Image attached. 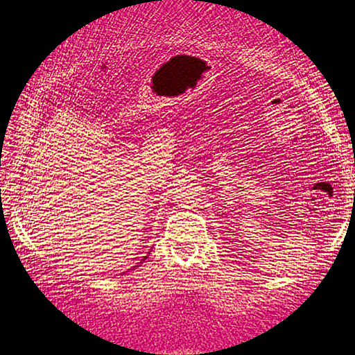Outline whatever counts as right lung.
<instances>
[{
  "label": "right lung",
  "instance_id": "right-lung-1",
  "mask_svg": "<svg viewBox=\"0 0 355 355\" xmlns=\"http://www.w3.org/2000/svg\"><path fill=\"white\" fill-rule=\"evenodd\" d=\"M144 259H146V257H144ZM144 259H143V261H144ZM137 267H138V266H137Z\"/></svg>",
  "mask_w": 355,
  "mask_h": 355
}]
</instances>
